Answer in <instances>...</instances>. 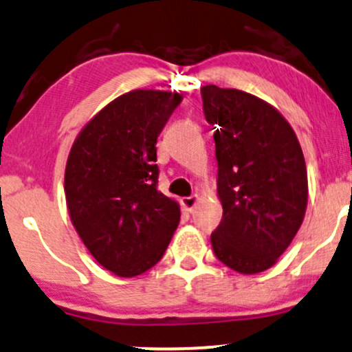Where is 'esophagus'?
<instances>
[{"instance_id":"obj_1","label":"esophagus","mask_w":352,"mask_h":352,"mask_svg":"<svg viewBox=\"0 0 352 352\" xmlns=\"http://www.w3.org/2000/svg\"><path fill=\"white\" fill-rule=\"evenodd\" d=\"M197 201H199V196H197V194H192V196L189 197H183V199H181V206H183V209L188 210V212H192V209L196 208Z\"/></svg>"}]
</instances>
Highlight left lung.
Returning <instances> with one entry per match:
<instances>
[{"mask_svg":"<svg viewBox=\"0 0 352 352\" xmlns=\"http://www.w3.org/2000/svg\"><path fill=\"white\" fill-rule=\"evenodd\" d=\"M202 109L216 128L217 196L222 221L212 249L243 275L274 267L305 219L308 175L300 142L275 107L255 95L201 87Z\"/></svg>","mask_w":352,"mask_h":352,"instance_id":"8db88e82","label":"left lung"}]
</instances>
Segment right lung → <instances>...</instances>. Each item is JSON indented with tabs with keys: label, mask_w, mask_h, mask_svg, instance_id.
I'll return each instance as SVG.
<instances>
[{
	"label": "right lung",
	"mask_w": 352,
	"mask_h": 352,
	"mask_svg": "<svg viewBox=\"0 0 352 352\" xmlns=\"http://www.w3.org/2000/svg\"><path fill=\"white\" fill-rule=\"evenodd\" d=\"M183 95L131 90L90 118L70 148L64 191L72 226L94 258L130 278L155 267L179 224L158 191L156 138Z\"/></svg>",
	"instance_id": "obj_1"
}]
</instances>
